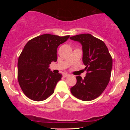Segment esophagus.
Returning a JSON list of instances; mask_svg holds the SVG:
<instances>
[{
  "instance_id": "34e87169",
  "label": "esophagus",
  "mask_w": 130,
  "mask_h": 130,
  "mask_svg": "<svg viewBox=\"0 0 130 130\" xmlns=\"http://www.w3.org/2000/svg\"><path fill=\"white\" fill-rule=\"evenodd\" d=\"M70 74H68V73H64L63 74V76L64 77H69L70 76Z\"/></svg>"
}]
</instances>
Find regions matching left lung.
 Masks as SVG:
<instances>
[{"label": "left lung", "instance_id": "left-lung-1", "mask_svg": "<svg viewBox=\"0 0 130 130\" xmlns=\"http://www.w3.org/2000/svg\"><path fill=\"white\" fill-rule=\"evenodd\" d=\"M83 46V61L87 71L84 79L76 76L77 83L70 89L73 96L83 101L95 99L103 92L111 77L112 59L105 43L91 34L70 37Z\"/></svg>", "mask_w": 130, "mask_h": 130}]
</instances>
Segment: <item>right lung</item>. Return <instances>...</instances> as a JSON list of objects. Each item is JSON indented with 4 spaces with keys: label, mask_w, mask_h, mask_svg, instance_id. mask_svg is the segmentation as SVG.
I'll list each match as a JSON object with an SVG mask.
<instances>
[{
    "label": "right lung",
    "mask_w": 130,
    "mask_h": 130,
    "mask_svg": "<svg viewBox=\"0 0 130 130\" xmlns=\"http://www.w3.org/2000/svg\"><path fill=\"white\" fill-rule=\"evenodd\" d=\"M69 37L43 34L25 45L18 59V79L22 92L30 99L43 101L54 93L62 75L53 73L49 66L57 61L58 46Z\"/></svg>",
    "instance_id": "add662e5"
}]
</instances>
